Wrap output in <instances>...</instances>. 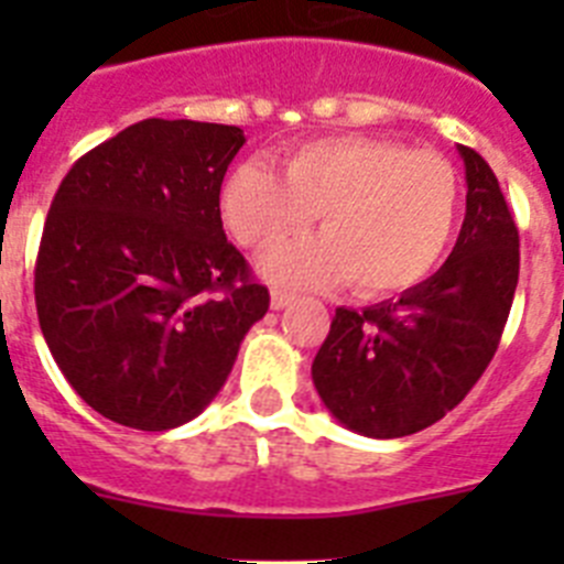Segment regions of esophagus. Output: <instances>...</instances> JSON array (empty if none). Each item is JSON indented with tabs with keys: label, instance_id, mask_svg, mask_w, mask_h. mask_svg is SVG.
<instances>
[{
	"label": "esophagus",
	"instance_id": "esophagus-1",
	"mask_svg": "<svg viewBox=\"0 0 564 564\" xmlns=\"http://www.w3.org/2000/svg\"><path fill=\"white\" fill-rule=\"evenodd\" d=\"M293 293L291 291H282V288H273L271 291V307L273 311H282V307H288L293 302Z\"/></svg>",
	"mask_w": 564,
	"mask_h": 564
}]
</instances>
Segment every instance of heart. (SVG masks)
I'll use <instances>...</instances> for the list:
<instances>
[{
    "instance_id": "obj_1",
    "label": "heart",
    "mask_w": 564,
    "mask_h": 564,
    "mask_svg": "<svg viewBox=\"0 0 564 564\" xmlns=\"http://www.w3.org/2000/svg\"><path fill=\"white\" fill-rule=\"evenodd\" d=\"M457 172L441 152L341 134L293 149L282 177L259 161L228 174L223 220L246 248H271L322 220L325 234L279 248L262 271L282 285L325 288L352 279L364 296L421 285L452 242Z\"/></svg>"
}]
</instances>
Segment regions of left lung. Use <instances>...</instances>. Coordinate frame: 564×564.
<instances>
[{
    "label": "left lung",
    "instance_id": "8db88e82",
    "mask_svg": "<svg viewBox=\"0 0 564 564\" xmlns=\"http://www.w3.org/2000/svg\"><path fill=\"white\" fill-rule=\"evenodd\" d=\"M466 217L449 259L395 302L338 307L313 358V383L347 430L403 437L468 395L495 358L520 279V231L495 172L475 149Z\"/></svg>",
    "mask_w": 564,
    "mask_h": 564
}]
</instances>
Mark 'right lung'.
<instances>
[{
	"label": "right lung",
	"instance_id": "right-lung-1",
	"mask_svg": "<svg viewBox=\"0 0 564 564\" xmlns=\"http://www.w3.org/2000/svg\"><path fill=\"white\" fill-rule=\"evenodd\" d=\"M242 143L239 127L147 118L82 154L50 203L39 325L69 387L121 426L200 415L271 305L223 231Z\"/></svg>",
	"mask_w": 564,
	"mask_h": 564
}]
</instances>
